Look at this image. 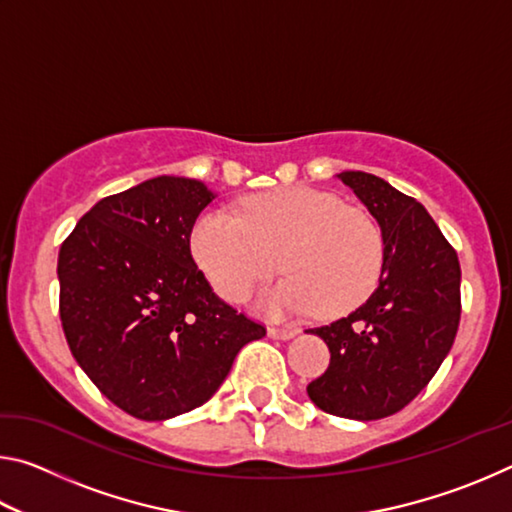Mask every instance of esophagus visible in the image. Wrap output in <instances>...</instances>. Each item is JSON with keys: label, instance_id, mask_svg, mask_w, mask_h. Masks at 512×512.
I'll return each instance as SVG.
<instances>
[{"label": "esophagus", "instance_id": "obj_1", "mask_svg": "<svg viewBox=\"0 0 512 512\" xmlns=\"http://www.w3.org/2000/svg\"><path fill=\"white\" fill-rule=\"evenodd\" d=\"M296 334H298V329H293V327H268V336H271V339L287 341V339H293Z\"/></svg>", "mask_w": 512, "mask_h": 512}]
</instances>
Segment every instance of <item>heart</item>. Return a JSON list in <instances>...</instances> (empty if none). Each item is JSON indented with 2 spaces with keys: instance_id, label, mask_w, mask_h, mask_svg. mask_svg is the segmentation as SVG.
<instances>
[{
  "instance_id": "obj_1",
  "label": "heart",
  "mask_w": 512,
  "mask_h": 512,
  "mask_svg": "<svg viewBox=\"0 0 512 512\" xmlns=\"http://www.w3.org/2000/svg\"><path fill=\"white\" fill-rule=\"evenodd\" d=\"M192 255L212 289L241 305L280 271L289 277L268 293V311L348 314L377 289L386 259L379 221L363 207L314 187L259 194L239 216L207 212L192 232Z\"/></svg>"
}]
</instances>
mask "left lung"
Segmentation results:
<instances>
[{
  "label": "left lung",
  "instance_id": "1",
  "mask_svg": "<svg viewBox=\"0 0 512 512\" xmlns=\"http://www.w3.org/2000/svg\"><path fill=\"white\" fill-rule=\"evenodd\" d=\"M386 237L377 289L359 309L309 329L329 348V366L307 386L318 409L350 420L402 411L436 375L461 323V264L415 198L363 171H343Z\"/></svg>",
  "mask_w": 512,
  "mask_h": 512
}]
</instances>
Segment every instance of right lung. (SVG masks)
<instances>
[{
	"mask_svg": "<svg viewBox=\"0 0 512 512\" xmlns=\"http://www.w3.org/2000/svg\"><path fill=\"white\" fill-rule=\"evenodd\" d=\"M214 194L160 176L101 198L58 253L60 323L92 384L140 420L205 404L237 352L266 336L212 291L192 257V228Z\"/></svg>",
	"mask_w": 512,
	"mask_h": 512,
	"instance_id": "1",
	"label": "right lung"
}]
</instances>
